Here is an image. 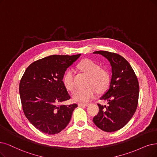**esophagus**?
Masks as SVG:
<instances>
[{
	"mask_svg": "<svg viewBox=\"0 0 157 157\" xmlns=\"http://www.w3.org/2000/svg\"><path fill=\"white\" fill-rule=\"evenodd\" d=\"M89 104H90L89 103H86V104L80 103V104H78V105H79V106H87Z\"/></svg>",
	"mask_w": 157,
	"mask_h": 157,
	"instance_id": "34e87169",
	"label": "esophagus"
}]
</instances>
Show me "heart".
<instances>
[{"label":"heart","instance_id":"obj_1","mask_svg":"<svg viewBox=\"0 0 157 157\" xmlns=\"http://www.w3.org/2000/svg\"><path fill=\"white\" fill-rule=\"evenodd\" d=\"M80 70L89 75L87 84L86 88H78L73 93V100L80 103L88 102L93 99L98 91H104L108 87L110 77L109 72L103 68H100L98 64L90 59H84L78 64ZM62 82L66 89L73 91L75 88L73 71L68 70L62 78ZM98 90H97L96 89Z\"/></svg>","mask_w":157,"mask_h":157}]
</instances>
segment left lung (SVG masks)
I'll use <instances>...</instances> for the list:
<instances>
[{"instance_id": "obj_1", "label": "left lung", "mask_w": 157, "mask_h": 157, "mask_svg": "<svg viewBox=\"0 0 157 157\" xmlns=\"http://www.w3.org/2000/svg\"><path fill=\"white\" fill-rule=\"evenodd\" d=\"M107 59L111 66L109 87L100 97L107 100L108 105L98 104L99 111L93 121L105 132H113L122 128L131 120L136 109L139 84L129 62L121 55L105 51H97Z\"/></svg>"}]
</instances>
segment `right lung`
Returning a JSON list of instances; mask_svg holds the SVG:
<instances>
[{
    "instance_id": "obj_1",
    "label": "right lung",
    "mask_w": 157,
    "mask_h": 157,
    "mask_svg": "<svg viewBox=\"0 0 157 157\" xmlns=\"http://www.w3.org/2000/svg\"><path fill=\"white\" fill-rule=\"evenodd\" d=\"M80 55L48 56L31 63L22 77L19 93L24 115L44 133H60L77 107L60 103L70 98L62 82L64 75Z\"/></svg>"
}]
</instances>
